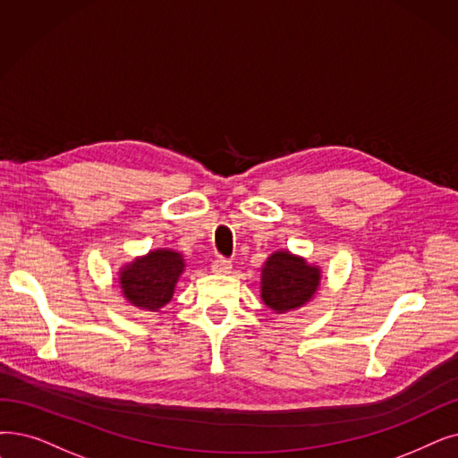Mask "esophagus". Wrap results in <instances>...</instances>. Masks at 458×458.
<instances>
[{"instance_id":"esophagus-1","label":"esophagus","mask_w":458,"mask_h":458,"mask_svg":"<svg viewBox=\"0 0 458 458\" xmlns=\"http://www.w3.org/2000/svg\"><path fill=\"white\" fill-rule=\"evenodd\" d=\"M211 269H213V273L226 275V273H230L232 264H230V260H225V258H215V260L211 262Z\"/></svg>"}]
</instances>
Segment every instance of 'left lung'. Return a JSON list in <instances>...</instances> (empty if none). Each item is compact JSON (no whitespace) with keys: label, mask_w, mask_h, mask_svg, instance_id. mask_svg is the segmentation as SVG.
I'll use <instances>...</instances> for the list:
<instances>
[{"label":"left lung","mask_w":458,"mask_h":458,"mask_svg":"<svg viewBox=\"0 0 458 458\" xmlns=\"http://www.w3.org/2000/svg\"><path fill=\"white\" fill-rule=\"evenodd\" d=\"M318 284V267H310L290 252H275L262 269V300L276 312H286L307 303Z\"/></svg>","instance_id":"left-lung-1"}]
</instances>
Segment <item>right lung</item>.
Returning <instances> with one entry per match:
<instances>
[{
  "instance_id": "add662e5",
  "label": "right lung",
  "mask_w": 458,
  "mask_h": 458,
  "mask_svg": "<svg viewBox=\"0 0 458 458\" xmlns=\"http://www.w3.org/2000/svg\"><path fill=\"white\" fill-rule=\"evenodd\" d=\"M185 264L180 252L153 250L122 271V290L127 300L148 310H157L172 300L174 286Z\"/></svg>"
}]
</instances>
